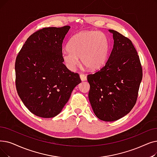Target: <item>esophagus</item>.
<instances>
[{"label": "esophagus", "mask_w": 157, "mask_h": 157, "mask_svg": "<svg viewBox=\"0 0 157 157\" xmlns=\"http://www.w3.org/2000/svg\"><path fill=\"white\" fill-rule=\"evenodd\" d=\"M80 78H81V81H86V76H85V74H80Z\"/></svg>", "instance_id": "esophagus-1"}]
</instances>
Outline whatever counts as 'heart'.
Here are the masks:
<instances>
[{
	"instance_id": "obj_1",
	"label": "heart",
	"mask_w": 157,
	"mask_h": 157,
	"mask_svg": "<svg viewBox=\"0 0 157 157\" xmlns=\"http://www.w3.org/2000/svg\"><path fill=\"white\" fill-rule=\"evenodd\" d=\"M68 50L62 58L66 67L74 71L79 59L90 70H98L106 63L109 52V41L105 33L97 31L80 32L69 40Z\"/></svg>"
}]
</instances>
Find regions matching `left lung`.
Returning <instances> with one entry per match:
<instances>
[{"label":"left lung","mask_w":157,"mask_h":157,"mask_svg":"<svg viewBox=\"0 0 157 157\" xmlns=\"http://www.w3.org/2000/svg\"><path fill=\"white\" fill-rule=\"evenodd\" d=\"M113 46L102 69L87 76L90 88L88 98L92 110L100 120L117 121L132 110L137 101L142 69L132 41L116 31Z\"/></svg>","instance_id":"left-lung-1"}]
</instances>
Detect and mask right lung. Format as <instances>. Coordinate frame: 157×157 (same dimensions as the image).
Segmentation results:
<instances>
[{
    "instance_id": "1",
    "label": "right lung",
    "mask_w": 157,
    "mask_h": 157,
    "mask_svg": "<svg viewBox=\"0 0 157 157\" xmlns=\"http://www.w3.org/2000/svg\"><path fill=\"white\" fill-rule=\"evenodd\" d=\"M70 28L52 27L35 32L27 39L16 58L18 94L36 116H56L81 83L79 74L68 69L62 58L63 41Z\"/></svg>"
}]
</instances>
